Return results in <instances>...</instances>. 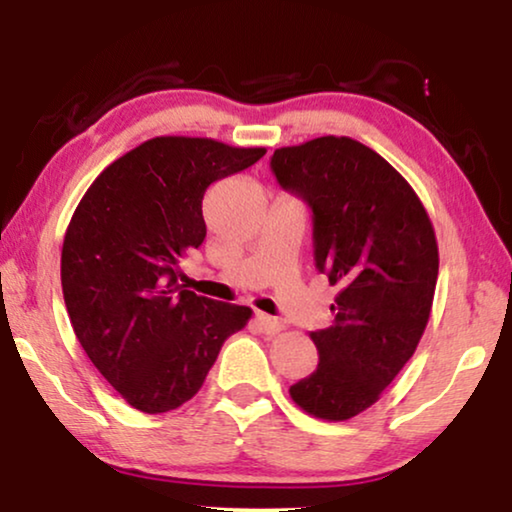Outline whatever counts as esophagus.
<instances>
[{
  "mask_svg": "<svg viewBox=\"0 0 512 512\" xmlns=\"http://www.w3.org/2000/svg\"><path fill=\"white\" fill-rule=\"evenodd\" d=\"M254 321H256L258 331L265 333V335H275V333H279V331H284V321H282V319L268 317V314H263V312H256Z\"/></svg>",
  "mask_w": 512,
  "mask_h": 512,
  "instance_id": "esophagus-1",
  "label": "esophagus"
}]
</instances>
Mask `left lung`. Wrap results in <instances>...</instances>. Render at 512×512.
<instances>
[{
  "label": "left lung",
  "mask_w": 512,
  "mask_h": 512,
  "mask_svg": "<svg viewBox=\"0 0 512 512\" xmlns=\"http://www.w3.org/2000/svg\"><path fill=\"white\" fill-rule=\"evenodd\" d=\"M270 167L312 209L314 265L338 289L333 326L310 333L317 370L289 394L310 415L345 422L382 396L422 340L438 282L436 233L408 181L356 139L284 146Z\"/></svg>",
  "instance_id": "1"
}]
</instances>
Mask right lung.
<instances>
[{
    "label": "right lung",
    "mask_w": 512,
    "mask_h": 512,
    "mask_svg": "<svg viewBox=\"0 0 512 512\" xmlns=\"http://www.w3.org/2000/svg\"><path fill=\"white\" fill-rule=\"evenodd\" d=\"M265 149L153 137L114 160L83 195L62 244V296L88 359L132 408L158 415L198 394L221 345L251 310L195 296L179 263L207 235L209 184Z\"/></svg>",
    "instance_id": "right-lung-1"
}]
</instances>
